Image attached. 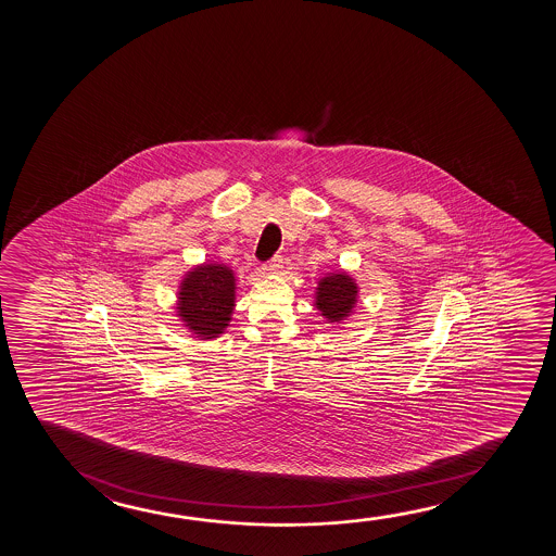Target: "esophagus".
I'll return each instance as SVG.
<instances>
[{
    "instance_id": "34e87169",
    "label": "esophagus",
    "mask_w": 556,
    "mask_h": 556,
    "mask_svg": "<svg viewBox=\"0 0 556 556\" xmlns=\"http://www.w3.org/2000/svg\"><path fill=\"white\" fill-rule=\"evenodd\" d=\"M282 267V258L281 256H274V258L267 262L266 266H264V274L275 275L281 271Z\"/></svg>"
}]
</instances>
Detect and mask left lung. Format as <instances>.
I'll return each mask as SVG.
<instances>
[{
	"mask_svg": "<svg viewBox=\"0 0 556 556\" xmlns=\"http://www.w3.org/2000/svg\"><path fill=\"white\" fill-rule=\"evenodd\" d=\"M358 285L348 271H334L320 277L313 305L328 323H342L355 312Z\"/></svg>",
	"mask_w": 556,
	"mask_h": 556,
	"instance_id": "left-lung-1",
	"label": "left lung"
}]
</instances>
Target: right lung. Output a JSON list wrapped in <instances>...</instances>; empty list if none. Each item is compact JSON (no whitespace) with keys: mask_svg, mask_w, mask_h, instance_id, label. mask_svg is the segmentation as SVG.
Masks as SVG:
<instances>
[{"mask_svg":"<svg viewBox=\"0 0 556 556\" xmlns=\"http://www.w3.org/2000/svg\"><path fill=\"white\" fill-rule=\"evenodd\" d=\"M236 274L218 262L186 271L176 292V317L198 340H214L229 327L236 307Z\"/></svg>","mask_w":556,"mask_h":556,"instance_id":"right-lung-1","label":"right lung"}]
</instances>
